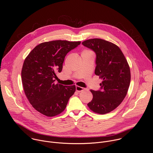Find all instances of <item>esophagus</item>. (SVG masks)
<instances>
[{"label":"esophagus","mask_w":153,"mask_h":153,"mask_svg":"<svg viewBox=\"0 0 153 153\" xmlns=\"http://www.w3.org/2000/svg\"><path fill=\"white\" fill-rule=\"evenodd\" d=\"M84 90H85V88H83V87H80L79 86H76V91H77L79 93L83 91Z\"/></svg>","instance_id":"esophagus-1"}]
</instances>
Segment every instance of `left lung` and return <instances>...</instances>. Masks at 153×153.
Segmentation results:
<instances>
[{
    "instance_id": "left-lung-1",
    "label": "left lung",
    "mask_w": 153,
    "mask_h": 153,
    "mask_svg": "<svg viewBox=\"0 0 153 153\" xmlns=\"http://www.w3.org/2000/svg\"><path fill=\"white\" fill-rule=\"evenodd\" d=\"M82 43L95 53V74L103 80L100 90H91L93 98L88 106L98 114L110 113L121 103L127 94L131 80L128 62L120 49L111 42L92 39Z\"/></svg>"
}]
</instances>
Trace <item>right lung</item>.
Masks as SVG:
<instances>
[{"label":"right lung","mask_w":153,"mask_h":153,"mask_svg":"<svg viewBox=\"0 0 153 153\" xmlns=\"http://www.w3.org/2000/svg\"><path fill=\"white\" fill-rule=\"evenodd\" d=\"M80 42L53 40L36 46L26 57L21 76L27 97L41 114L53 117L60 114L74 94L76 86L56 83V73L62 70L65 56Z\"/></svg>","instance_id":"obj_1"}]
</instances>
